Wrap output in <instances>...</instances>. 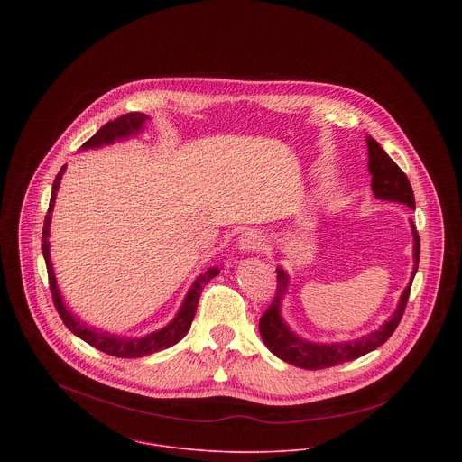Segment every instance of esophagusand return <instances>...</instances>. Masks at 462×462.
I'll use <instances>...</instances> for the list:
<instances>
[{
    "mask_svg": "<svg viewBox=\"0 0 462 462\" xmlns=\"http://www.w3.org/2000/svg\"><path fill=\"white\" fill-rule=\"evenodd\" d=\"M264 247V236L260 231H245L242 233V236L238 238V251L242 254H251V253H256L260 249Z\"/></svg>",
    "mask_w": 462,
    "mask_h": 462,
    "instance_id": "1",
    "label": "esophagus"
}]
</instances>
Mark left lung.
Returning <instances> with one entry per match:
<instances>
[{
    "instance_id": "obj_1",
    "label": "left lung",
    "mask_w": 462,
    "mask_h": 462,
    "mask_svg": "<svg viewBox=\"0 0 462 462\" xmlns=\"http://www.w3.org/2000/svg\"><path fill=\"white\" fill-rule=\"evenodd\" d=\"M366 145H368V171L372 176V192L374 196L381 200H390V202H400L403 206H409L414 209V194L411 189V183L407 176L402 172V169L396 165L395 162L386 154V151L379 145L377 140L372 136H366ZM411 222V231H412V272L409 277V284L403 288L395 311L390 315V319L379 328L372 330L361 337L348 339V341H332V343H317L306 337H300L290 329L286 320L282 319V300L284 295L288 293V284H290V275L282 266H277V290L272 304L264 311L263 317L260 319V334L263 337V343L266 348L282 359L284 363H290L299 368L306 370H322V368H330L352 359H357L377 346H381L393 332L396 326L402 320L403 310L407 306L409 291L412 279L418 270V262H420V236L418 231Z\"/></svg>"
}]
</instances>
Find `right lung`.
<instances>
[{
  "label": "right lung",
  "instance_id": "add662e5",
  "mask_svg": "<svg viewBox=\"0 0 462 462\" xmlns=\"http://www.w3.org/2000/svg\"><path fill=\"white\" fill-rule=\"evenodd\" d=\"M145 121H149V116L140 114V112H132V114H126L123 117H117L116 121H110L103 128H99L94 136H90L79 147V151L97 149V147H103V145H110V143H116V142L128 140L130 136H134V134H138L143 130ZM66 167L67 165H64L60 169V172L55 178V183H53L50 208H48V215L44 218V229H42V256L46 260L53 302H55V308H57L60 319L64 320L67 329L72 330L78 337H81L88 345L96 346L97 350H101L105 354H110V356H116V357H143V356H149V354H154V352H160L163 348H169V346L176 345L190 330L192 320H194L196 311H198L199 297H200L204 286L215 275L220 273L222 266H209L204 273H199L198 279L189 288V291L183 299V304H181L180 311L176 313V317L165 328L154 330L151 334H145V336H140V337H128V336L112 334V332H106V330L97 329V328H92V326L81 322L78 317H74L70 313V310L67 308L66 302H64V297H62L60 288L57 284L55 270H53V263H51V254H50L51 215H53L57 192L60 189V181H62V176L66 172Z\"/></svg>",
  "mask_w": 462,
  "mask_h": 462
}]
</instances>
